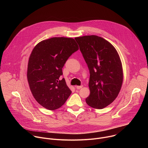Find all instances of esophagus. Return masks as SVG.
Here are the masks:
<instances>
[{
    "label": "esophagus",
    "instance_id": "1",
    "mask_svg": "<svg viewBox=\"0 0 148 148\" xmlns=\"http://www.w3.org/2000/svg\"><path fill=\"white\" fill-rule=\"evenodd\" d=\"M82 86H75V87H76V88L77 89V90H79V89H81V88H82Z\"/></svg>",
    "mask_w": 148,
    "mask_h": 148
}]
</instances>
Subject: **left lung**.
Returning <instances> with one entry per match:
<instances>
[{
    "instance_id": "obj_1",
    "label": "left lung",
    "mask_w": 148,
    "mask_h": 148,
    "mask_svg": "<svg viewBox=\"0 0 148 148\" xmlns=\"http://www.w3.org/2000/svg\"><path fill=\"white\" fill-rule=\"evenodd\" d=\"M90 70V107L102 109L117 97L123 82L122 62L115 48L109 41L95 35L75 37Z\"/></svg>"
}]
</instances>
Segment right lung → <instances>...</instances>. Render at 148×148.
<instances>
[{
    "label": "right lung",
    "instance_id": "right-lung-1",
    "mask_svg": "<svg viewBox=\"0 0 148 148\" xmlns=\"http://www.w3.org/2000/svg\"><path fill=\"white\" fill-rule=\"evenodd\" d=\"M78 49L74 38L63 37L41 41L33 49L27 77L31 92L42 107L57 110L71 94L65 79L60 76L67 59Z\"/></svg>",
    "mask_w": 148,
    "mask_h": 148
}]
</instances>
